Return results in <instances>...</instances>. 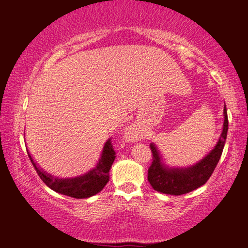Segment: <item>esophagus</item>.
I'll list each match as a JSON object with an SVG mask.
<instances>
[{
  "label": "esophagus",
  "instance_id": "esophagus-1",
  "mask_svg": "<svg viewBox=\"0 0 248 248\" xmlns=\"http://www.w3.org/2000/svg\"><path fill=\"white\" fill-rule=\"evenodd\" d=\"M129 136H130V135H129Z\"/></svg>",
  "mask_w": 248,
  "mask_h": 248
}]
</instances>
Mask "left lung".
Listing matches in <instances>:
<instances>
[{"mask_svg":"<svg viewBox=\"0 0 248 248\" xmlns=\"http://www.w3.org/2000/svg\"><path fill=\"white\" fill-rule=\"evenodd\" d=\"M224 127L215 148L197 164L188 168H168L161 161L159 151L150 143L153 162L148 169V182L155 190L168 195H183L197 189L207 183L220 159L226 141L228 118L226 106L224 107Z\"/></svg>","mask_w":248,"mask_h":248,"instance_id":"obj_1","label":"left lung"}]
</instances>
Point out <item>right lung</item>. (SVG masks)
<instances>
[{"instance_id":"obj_1","label":"right lung","mask_w":248,"mask_h":248,"mask_svg":"<svg viewBox=\"0 0 248 248\" xmlns=\"http://www.w3.org/2000/svg\"><path fill=\"white\" fill-rule=\"evenodd\" d=\"M28 151V150H27ZM30 160L34 166L36 172L43 183L51 189L57 191L59 194L70 196L73 198H88L91 197L99 191H101L107 183L109 182V170L116 158V151L113 150L111 140L108 139L103 147L101 158L93 169L84 173L83 176L76 177L70 179H59L54 178L51 175H47L40 169L34 160L32 159L31 155L28 151Z\"/></svg>"}]
</instances>
